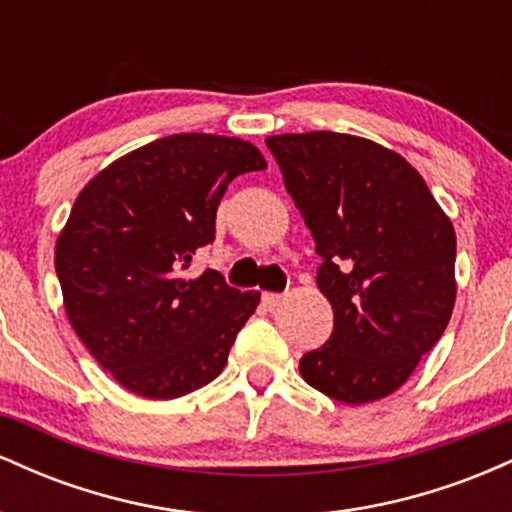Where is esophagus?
Returning <instances> with one entry per match:
<instances>
[{
    "label": "esophagus",
    "mask_w": 512,
    "mask_h": 512,
    "mask_svg": "<svg viewBox=\"0 0 512 512\" xmlns=\"http://www.w3.org/2000/svg\"><path fill=\"white\" fill-rule=\"evenodd\" d=\"M281 301H284V296H281V293H262V303L267 305V308H276V305H279Z\"/></svg>",
    "instance_id": "obj_1"
}]
</instances>
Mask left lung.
<instances>
[{"instance_id":"left-lung-1","label":"left lung","mask_w":512,"mask_h":512,"mask_svg":"<svg viewBox=\"0 0 512 512\" xmlns=\"http://www.w3.org/2000/svg\"><path fill=\"white\" fill-rule=\"evenodd\" d=\"M267 146L322 257L317 289L334 330L298 370L322 395L368 404L407 383L455 305V228L395 151L337 132Z\"/></svg>"}]
</instances>
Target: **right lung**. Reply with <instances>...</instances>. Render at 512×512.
Masks as SVG:
<instances>
[{
  "mask_svg": "<svg viewBox=\"0 0 512 512\" xmlns=\"http://www.w3.org/2000/svg\"><path fill=\"white\" fill-rule=\"evenodd\" d=\"M267 168L250 142L170 134L117 158L76 197L55 269L74 332L125 390L175 399L221 373L260 293L216 269L187 279L214 243L228 182Z\"/></svg>",
  "mask_w": 512,
  "mask_h": 512,
  "instance_id": "1",
  "label": "right lung"
}]
</instances>
